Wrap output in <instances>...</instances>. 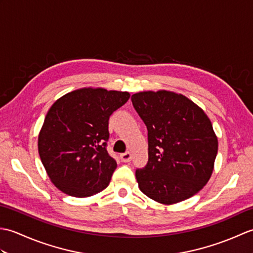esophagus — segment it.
Here are the masks:
<instances>
[{
	"label": "esophagus",
	"instance_id": "obj_1",
	"mask_svg": "<svg viewBox=\"0 0 253 253\" xmlns=\"http://www.w3.org/2000/svg\"><path fill=\"white\" fill-rule=\"evenodd\" d=\"M121 160L125 163L130 162V161H131V153L130 152H125V153L121 154Z\"/></svg>",
	"mask_w": 253,
	"mask_h": 253
}]
</instances>
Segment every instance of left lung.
Segmentation results:
<instances>
[{
	"instance_id": "obj_1",
	"label": "left lung",
	"mask_w": 253,
	"mask_h": 253,
	"mask_svg": "<svg viewBox=\"0 0 253 253\" xmlns=\"http://www.w3.org/2000/svg\"><path fill=\"white\" fill-rule=\"evenodd\" d=\"M131 101L148 129V163L136 169L140 190L163 204L196 195L211 177L217 154L211 121L191 100L170 91H143Z\"/></svg>"
}]
</instances>
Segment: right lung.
I'll return each mask as SVG.
<instances>
[{
	"mask_svg": "<svg viewBox=\"0 0 253 253\" xmlns=\"http://www.w3.org/2000/svg\"><path fill=\"white\" fill-rule=\"evenodd\" d=\"M130 94L82 88L54 102L38 138L41 162L51 181L66 195L84 198L109 186L117 168L107 153L109 120Z\"/></svg>",
	"mask_w": 253,
	"mask_h": 253,
	"instance_id": "obj_1",
	"label": "right lung"
}]
</instances>
